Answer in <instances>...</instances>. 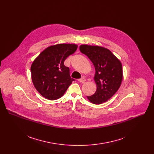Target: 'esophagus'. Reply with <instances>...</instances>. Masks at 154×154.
Masks as SVG:
<instances>
[{
	"mask_svg": "<svg viewBox=\"0 0 154 154\" xmlns=\"http://www.w3.org/2000/svg\"><path fill=\"white\" fill-rule=\"evenodd\" d=\"M79 81L80 82H81V83H83V82H85L86 81V79H85L84 77H82V78L79 79Z\"/></svg>",
	"mask_w": 154,
	"mask_h": 154,
	"instance_id": "esophagus-1",
	"label": "esophagus"
}]
</instances>
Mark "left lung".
Segmentation results:
<instances>
[{
	"instance_id": "1",
	"label": "left lung",
	"mask_w": 154,
	"mask_h": 154,
	"mask_svg": "<svg viewBox=\"0 0 154 154\" xmlns=\"http://www.w3.org/2000/svg\"><path fill=\"white\" fill-rule=\"evenodd\" d=\"M80 51L92 61L95 68L96 91L87 99L94 104H101L110 99L121 85L123 72L120 60L109 49L99 46L82 45Z\"/></svg>"
}]
</instances>
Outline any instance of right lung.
<instances>
[{"label":"right lung","instance_id":"right-lung-1","mask_svg":"<svg viewBox=\"0 0 154 154\" xmlns=\"http://www.w3.org/2000/svg\"><path fill=\"white\" fill-rule=\"evenodd\" d=\"M75 44H58L48 47L33 60L31 65L33 84L45 98L54 100L61 97L74 79L69 69L65 66L64 60L74 54Z\"/></svg>","mask_w":154,"mask_h":154}]
</instances>
